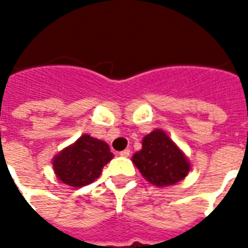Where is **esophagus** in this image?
<instances>
[{
  "mask_svg": "<svg viewBox=\"0 0 248 248\" xmlns=\"http://www.w3.org/2000/svg\"><path fill=\"white\" fill-rule=\"evenodd\" d=\"M118 155H120L121 157H128V155H130V151H128V149H124V151L120 152Z\"/></svg>",
  "mask_w": 248,
  "mask_h": 248,
  "instance_id": "obj_1",
  "label": "esophagus"
}]
</instances>
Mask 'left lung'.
Listing matches in <instances>:
<instances>
[{"mask_svg":"<svg viewBox=\"0 0 248 248\" xmlns=\"http://www.w3.org/2000/svg\"><path fill=\"white\" fill-rule=\"evenodd\" d=\"M131 159L144 179L159 188L180 183L192 170L181 148L161 128L144 136L141 149Z\"/></svg>","mask_w":248,"mask_h":248,"instance_id":"1","label":"left lung"}]
</instances>
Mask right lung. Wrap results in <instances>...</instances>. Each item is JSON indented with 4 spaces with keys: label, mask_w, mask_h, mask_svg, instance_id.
<instances>
[{
    "label": "right lung",
    "mask_w": 248,
    "mask_h": 248,
    "mask_svg": "<svg viewBox=\"0 0 248 248\" xmlns=\"http://www.w3.org/2000/svg\"><path fill=\"white\" fill-rule=\"evenodd\" d=\"M113 157L105 141L83 134L75 143L54 155L52 170L63 184L81 188L96 180L103 167Z\"/></svg>",
    "instance_id": "add662e5"
}]
</instances>
